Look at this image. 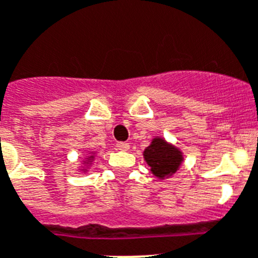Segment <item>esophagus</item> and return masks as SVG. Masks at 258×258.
Instances as JSON below:
<instances>
[{
  "label": "esophagus",
  "mask_w": 258,
  "mask_h": 258,
  "mask_svg": "<svg viewBox=\"0 0 258 258\" xmlns=\"http://www.w3.org/2000/svg\"><path fill=\"white\" fill-rule=\"evenodd\" d=\"M117 149H120V150H127L129 149V144L127 142H117Z\"/></svg>",
  "instance_id": "1"
}]
</instances>
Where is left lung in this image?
Here are the masks:
<instances>
[{"label":"left lung","instance_id":"obj_1","mask_svg":"<svg viewBox=\"0 0 258 258\" xmlns=\"http://www.w3.org/2000/svg\"><path fill=\"white\" fill-rule=\"evenodd\" d=\"M144 157L153 174L158 178H165L175 172L182 162L179 150L162 138H154L152 145L145 149Z\"/></svg>","mask_w":258,"mask_h":258}]
</instances>
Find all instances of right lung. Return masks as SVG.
Wrapping results in <instances>:
<instances>
[{
  "label": "right lung",
  "mask_w": 258,
  "mask_h": 258,
  "mask_svg": "<svg viewBox=\"0 0 258 258\" xmlns=\"http://www.w3.org/2000/svg\"><path fill=\"white\" fill-rule=\"evenodd\" d=\"M93 158V157H91V158H89V159H92Z\"/></svg>",
  "instance_id": "right-lung-1"
}]
</instances>
